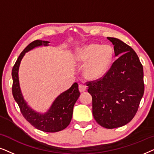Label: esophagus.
<instances>
[{
  "label": "esophagus",
  "mask_w": 154,
  "mask_h": 154,
  "mask_svg": "<svg viewBox=\"0 0 154 154\" xmlns=\"http://www.w3.org/2000/svg\"><path fill=\"white\" fill-rule=\"evenodd\" d=\"M79 91L81 92H84L86 90V86L85 85H83V84H80L79 85Z\"/></svg>",
  "instance_id": "34e87169"
}]
</instances>
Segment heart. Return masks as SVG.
I'll list each match as a JSON object with an SVG mask.
<instances>
[{"instance_id": "1", "label": "heart", "mask_w": 154, "mask_h": 154, "mask_svg": "<svg viewBox=\"0 0 154 154\" xmlns=\"http://www.w3.org/2000/svg\"><path fill=\"white\" fill-rule=\"evenodd\" d=\"M112 59V50L108 46L90 44L80 48L75 54V60L85 64L84 74L88 79L96 80L106 72Z\"/></svg>"}]
</instances>
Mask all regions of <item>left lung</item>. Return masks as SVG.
I'll return each mask as SVG.
<instances>
[{"label":"left lung","instance_id":"obj_1","mask_svg":"<svg viewBox=\"0 0 154 154\" xmlns=\"http://www.w3.org/2000/svg\"><path fill=\"white\" fill-rule=\"evenodd\" d=\"M117 60L104 76L87 82L92 97V114L99 125L108 129L132 121L144 91V71L137 54L121 40L107 37Z\"/></svg>","mask_w":154,"mask_h":154}]
</instances>
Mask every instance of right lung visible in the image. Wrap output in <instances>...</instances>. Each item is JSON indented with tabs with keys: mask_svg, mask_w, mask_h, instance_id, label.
<instances>
[{
	"mask_svg": "<svg viewBox=\"0 0 154 154\" xmlns=\"http://www.w3.org/2000/svg\"><path fill=\"white\" fill-rule=\"evenodd\" d=\"M49 43L48 41L35 40L29 44L21 52L12 70V94L23 116L31 125L43 132H57L65 129L71 121L73 106L80 96L78 83H74L69 90L60 94L47 112L40 113L33 110L24 100L18 76L19 67L25 53L38 46L48 45Z\"/></svg>",
	"mask_w": 154,
	"mask_h": 154,
	"instance_id": "right-lung-1",
	"label": "right lung"
}]
</instances>
